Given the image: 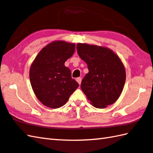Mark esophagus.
<instances>
[{"mask_svg":"<svg viewBox=\"0 0 153 153\" xmlns=\"http://www.w3.org/2000/svg\"><path fill=\"white\" fill-rule=\"evenodd\" d=\"M76 81L78 82V83H79V85H80L81 84V81H82V79L80 77H79V78H76Z\"/></svg>","mask_w":153,"mask_h":153,"instance_id":"34e87169","label":"esophagus"}]
</instances>
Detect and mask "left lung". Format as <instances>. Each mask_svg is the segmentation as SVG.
<instances>
[{"mask_svg":"<svg viewBox=\"0 0 153 153\" xmlns=\"http://www.w3.org/2000/svg\"><path fill=\"white\" fill-rule=\"evenodd\" d=\"M76 49L88 69L80 85L88 100L98 108H105L116 102L126 80L121 60L106 47L78 43Z\"/></svg>","mask_w":153,"mask_h":153,"instance_id":"left-lung-1","label":"left lung"}]
</instances>
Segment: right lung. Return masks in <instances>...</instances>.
Segmentation results:
<instances>
[{
	"label": "right lung",
	"instance_id": "obj_1",
	"mask_svg": "<svg viewBox=\"0 0 153 153\" xmlns=\"http://www.w3.org/2000/svg\"><path fill=\"white\" fill-rule=\"evenodd\" d=\"M74 51V43L52 42L39 52L32 63L29 71L32 88L37 99L48 107L65 105L79 85L65 66Z\"/></svg>",
	"mask_w": 153,
	"mask_h": 153
}]
</instances>
